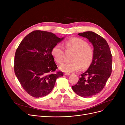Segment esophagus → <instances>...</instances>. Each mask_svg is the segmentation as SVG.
<instances>
[{
	"instance_id": "esophagus-1",
	"label": "esophagus",
	"mask_w": 125,
	"mask_h": 125,
	"mask_svg": "<svg viewBox=\"0 0 125 125\" xmlns=\"http://www.w3.org/2000/svg\"><path fill=\"white\" fill-rule=\"evenodd\" d=\"M64 74L66 75H69L70 73H64Z\"/></svg>"
}]
</instances>
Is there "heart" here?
<instances>
[{"instance_id": "1", "label": "heart", "mask_w": 125, "mask_h": 125, "mask_svg": "<svg viewBox=\"0 0 125 125\" xmlns=\"http://www.w3.org/2000/svg\"><path fill=\"white\" fill-rule=\"evenodd\" d=\"M67 50L74 52L70 62H64L59 66V69L67 73H73L80 70L82 67L88 68L91 65L94 57L93 48L89 46L84 40L78 37H73L66 41L64 44ZM52 54L55 61L61 63L64 55L63 48L57 44L52 48Z\"/></svg>"}]
</instances>
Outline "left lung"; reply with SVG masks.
I'll list each match as a JSON object with an SVG mask.
<instances>
[{"instance_id":"obj_1","label":"left lung","mask_w":125,"mask_h":125,"mask_svg":"<svg viewBox=\"0 0 125 125\" xmlns=\"http://www.w3.org/2000/svg\"><path fill=\"white\" fill-rule=\"evenodd\" d=\"M78 35L92 43L94 57L88 69L81 74L78 83L72 88L78 95L90 97L100 93L112 73V56L106 41L97 34L87 31Z\"/></svg>"}]
</instances>
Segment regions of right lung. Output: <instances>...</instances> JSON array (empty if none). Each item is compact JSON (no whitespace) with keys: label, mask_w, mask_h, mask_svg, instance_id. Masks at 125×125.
Here are the masks:
<instances>
[{"label":"right lung","mask_w":125,"mask_h":125,"mask_svg":"<svg viewBox=\"0 0 125 125\" xmlns=\"http://www.w3.org/2000/svg\"><path fill=\"white\" fill-rule=\"evenodd\" d=\"M51 32L36 30L21 41L14 56V69L22 88L34 97L46 96L52 91L62 72L57 68L52 50L62 41Z\"/></svg>","instance_id":"add662e5"}]
</instances>
